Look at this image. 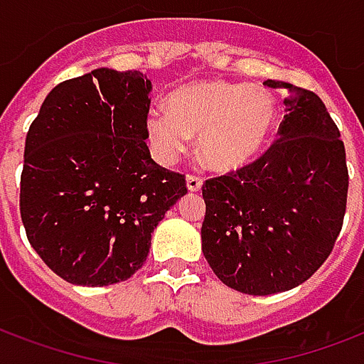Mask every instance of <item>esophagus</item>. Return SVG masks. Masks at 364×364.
Masks as SVG:
<instances>
[{
    "mask_svg": "<svg viewBox=\"0 0 364 364\" xmlns=\"http://www.w3.org/2000/svg\"><path fill=\"white\" fill-rule=\"evenodd\" d=\"M187 187H189V191H200V187H203V179H200L198 175L189 173L187 175Z\"/></svg>",
    "mask_w": 364,
    "mask_h": 364,
    "instance_id": "1",
    "label": "esophagus"
}]
</instances>
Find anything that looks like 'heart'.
I'll list each match as a JSON object with an SVG mask.
<instances>
[{"label":"heart","instance_id":"1","mask_svg":"<svg viewBox=\"0 0 364 364\" xmlns=\"http://www.w3.org/2000/svg\"><path fill=\"white\" fill-rule=\"evenodd\" d=\"M278 119L270 90L230 80H198L181 86L168 107L146 114L150 146L161 161L177 160L198 134V150L210 168L230 171L247 166L264 148Z\"/></svg>","mask_w":364,"mask_h":364}]
</instances>
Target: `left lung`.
<instances>
[{
    "label": "left lung",
    "mask_w": 364,
    "mask_h": 364,
    "mask_svg": "<svg viewBox=\"0 0 364 364\" xmlns=\"http://www.w3.org/2000/svg\"><path fill=\"white\" fill-rule=\"evenodd\" d=\"M287 114L264 154L203 185V252L223 284L249 295L297 287L330 257L346 216L349 175L324 102L284 80Z\"/></svg>",
    "instance_id": "1"
}]
</instances>
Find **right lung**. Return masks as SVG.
Returning a JSON list of instances; mask_svg holds the SVG:
<instances>
[{
	"label": "right lung",
	"mask_w": 364,
	"mask_h": 364,
	"mask_svg": "<svg viewBox=\"0 0 364 364\" xmlns=\"http://www.w3.org/2000/svg\"><path fill=\"white\" fill-rule=\"evenodd\" d=\"M152 85L94 69L48 94L24 142L21 218L32 249L69 284L102 287L142 268L185 175L146 146Z\"/></svg>",
	"instance_id": "1"
}]
</instances>
